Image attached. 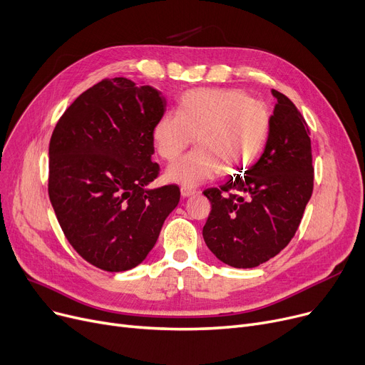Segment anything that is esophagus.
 Instances as JSON below:
<instances>
[{
	"label": "esophagus",
	"mask_w": 365,
	"mask_h": 365,
	"mask_svg": "<svg viewBox=\"0 0 365 365\" xmlns=\"http://www.w3.org/2000/svg\"><path fill=\"white\" fill-rule=\"evenodd\" d=\"M180 194L183 198H189V197H194L197 194V190H192V189H187V187H182L180 189Z\"/></svg>",
	"instance_id": "1"
}]
</instances>
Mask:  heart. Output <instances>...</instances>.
Wrapping results in <instances>:
<instances>
[{"label":"heart","mask_w":365,"mask_h":365,"mask_svg":"<svg viewBox=\"0 0 365 365\" xmlns=\"http://www.w3.org/2000/svg\"><path fill=\"white\" fill-rule=\"evenodd\" d=\"M271 128V110L234 88H194L182 94L178 113L165 112L152 127L158 155L173 161L194 142L198 148L168 165L165 179L195 187L222 175L234 176L259 157Z\"/></svg>","instance_id":"b5f03b06"}]
</instances>
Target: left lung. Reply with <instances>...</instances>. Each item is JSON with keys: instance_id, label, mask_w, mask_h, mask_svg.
Masks as SVG:
<instances>
[{"instance_id": "1", "label": "left lung", "mask_w": 365, "mask_h": 365, "mask_svg": "<svg viewBox=\"0 0 365 365\" xmlns=\"http://www.w3.org/2000/svg\"><path fill=\"white\" fill-rule=\"evenodd\" d=\"M260 158L244 178L204 190L212 202L202 237L220 262L247 269L287 247L300 225L314 189L309 127L296 105L282 93Z\"/></svg>"}]
</instances>
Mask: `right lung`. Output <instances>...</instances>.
Returning a JSON list of instances; mask_svg holds the SVG:
<instances>
[{
    "mask_svg": "<svg viewBox=\"0 0 365 365\" xmlns=\"http://www.w3.org/2000/svg\"><path fill=\"white\" fill-rule=\"evenodd\" d=\"M167 101L124 76L86 90L56 124L48 146V197L69 244L108 272L140 264L180 200L176 185L148 187L152 127Z\"/></svg>",
    "mask_w": 365,
    "mask_h": 365,
    "instance_id": "obj_1",
    "label": "right lung"
}]
</instances>
